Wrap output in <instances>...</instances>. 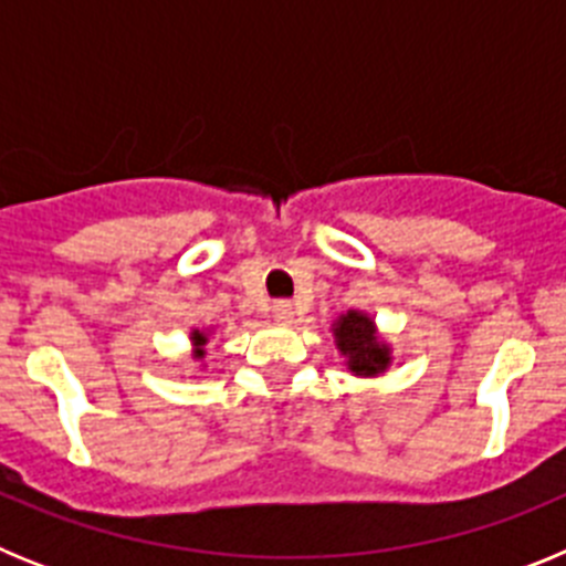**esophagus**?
Returning <instances> with one entry per match:
<instances>
[{
	"label": "esophagus",
	"mask_w": 566,
	"mask_h": 566,
	"mask_svg": "<svg viewBox=\"0 0 566 566\" xmlns=\"http://www.w3.org/2000/svg\"><path fill=\"white\" fill-rule=\"evenodd\" d=\"M272 317L277 319V323H283V326H286V323H292V319H294V306L289 303V300H277V303L272 306Z\"/></svg>",
	"instance_id": "34e87169"
}]
</instances>
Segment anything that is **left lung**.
Instances as JSON below:
<instances>
[{
    "label": "left lung",
    "instance_id": "8db88e82",
    "mask_svg": "<svg viewBox=\"0 0 566 566\" xmlns=\"http://www.w3.org/2000/svg\"><path fill=\"white\" fill-rule=\"evenodd\" d=\"M334 343L354 377H377L391 365V345L379 337L374 319L363 312L339 314L334 323Z\"/></svg>",
    "mask_w": 566,
    "mask_h": 566
}]
</instances>
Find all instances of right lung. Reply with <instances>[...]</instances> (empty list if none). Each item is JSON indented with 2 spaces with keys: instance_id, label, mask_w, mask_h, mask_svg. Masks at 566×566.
<instances>
[{
  "instance_id": "1",
  "label": "right lung",
  "mask_w": 566,
  "mask_h": 566,
  "mask_svg": "<svg viewBox=\"0 0 566 566\" xmlns=\"http://www.w3.org/2000/svg\"><path fill=\"white\" fill-rule=\"evenodd\" d=\"M189 339H192V345H195V357L201 359L203 354H207V352H203V345H207V332H198V328H195L192 337H189Z\"/></svg>"
}]
</instances>
